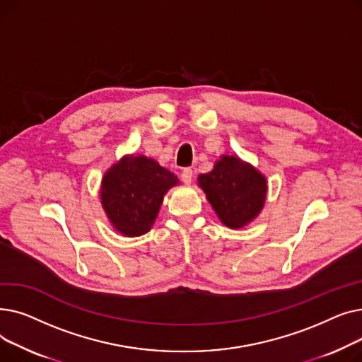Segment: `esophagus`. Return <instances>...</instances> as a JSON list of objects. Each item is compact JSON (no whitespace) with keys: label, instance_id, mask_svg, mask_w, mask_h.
<instances>
[{"label":"esophagus","instance_id":"1","mask_svg":"<svg viewBox=\"0 0 362 362\" xmlns=\"http://www.w3.org/2000/svg\"><path fill=\"white\" fill-rule=\"evenodd\" d=\"M180 179H182V182L186 183V185L191 183V182H192V168L185 167V168L182 170V173H180Z\"/></svg>","mask_w":362,"mask_h":362}]
</instances>
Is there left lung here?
<instances>
[{
	"instance_id": "1",
	"label": "left lung",
	"mask_w": 362,
	"mask_h": 362,
	"mask_svg": "<svg viewBox=\"0 0 362 362\" xmlns=\"http://www.w3.org/2000/svg\"><path fill=\"white\" fill-rule=\"evenodd\" d=\"M218 218L232 229L254 220L264 206L267 182L258 171L238 157L224 156L210 173L198 177Z\"/></svg>"
}]
</instances>
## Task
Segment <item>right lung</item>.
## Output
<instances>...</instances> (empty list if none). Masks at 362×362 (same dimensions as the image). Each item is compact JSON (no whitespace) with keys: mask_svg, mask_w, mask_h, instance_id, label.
I'll return each mask as SVG.
<instances>
[{"mask_svg":"<svg viewBox=\"0 0 362 362\" xmlns=\"http://www.w3.org/2000/svg\"><path fill=\"white\" fill-rule=\"evenodd\" d=\"M179 179L154 160L124 157L103 179V206L122 235L133 238L146 233L154 224L164 194Z\"/></svg>","mask_w":362,"mask_h":362,"instance_id":"add662e5","label":"right lung"}]
</instances>
